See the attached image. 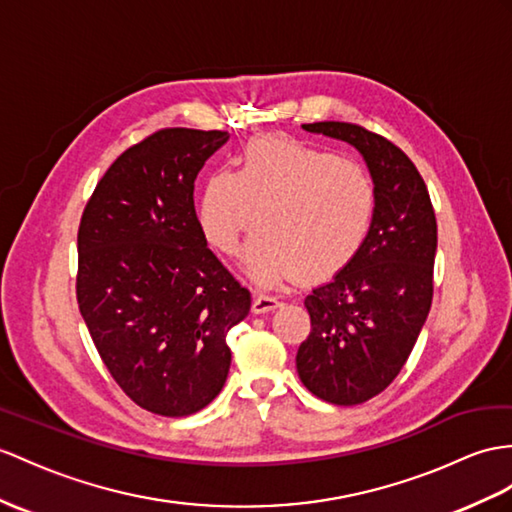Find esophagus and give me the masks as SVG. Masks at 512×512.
<instances>
[{"instance_id":"34e87169","label":"esophagus","mask_w":512,"mask_h":512,"mask_svg":"<svg viewBox=\"0 0 512 512\" xmlns=\"http://www.w3.org/2000/svg\"><path fill=\"white\" fill-rule=\"evenodd\" d=\"M280 304H282V299L278 295L256 293L254 302H252V310L256 315H263V313H269V310H276Z\"/></svg>"}]
</instances>
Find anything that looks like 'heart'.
I'll use <instances>...</instances> for the list:
<instances>
[{
  "label": "heart",
  "mask_w": 512,
  "mask_h": 512,
  "mask_svg": "<svg viewBox=\"0 0 512 512\" xmlns=\"http://www.w3.org/2000/svg\"><path fill=\"white\" fill-rule=\"evenodd\" d=\"M376 186L356 160L286 134L247 141L234 173L215 171L197 197V226L223 256L239 252L254 226L245 269L258 284L299 271L317 280L339 271L365 243L376 217Z\"/></svg>",
  "instance_id": "heart-1"
}]
</instances>
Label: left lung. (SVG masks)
Returning a JSON list of instances; mask_svg holds the SVG:
<instances>
[{"instance_id": "1", "label": "left lung", "mask_w": 512, "mask_h": 512, "mask_svg": "<svg viewBox=\"0 0 512 512\" xmlns=\"http://www.w3.org/2000/svg\"><path fill=\"white\" fill-rule=\"evenodd\" d=\"M304 130L354 145L376 186V217L365 243L304 299L310 334L295 358L310 393L336 406H356L397 378L426 323L436 217L421 173L389 139L347 121L304 123Z\"/></svg>"}]
</instances>
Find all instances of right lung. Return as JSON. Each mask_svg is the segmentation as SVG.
Wrapping results in <instances>:
<instances>
[{
  "label": "right lung",
  "instance_id": "add662e5",
  "mask_svg": "<svg viewBox=\"0 0 512 512\" xmlns=\"http://www.w3.org/2000/svg\"><path fill=\"white\" fill-rule=\"evenodd\" d=\"M223 130L165 128L128 147L80 219L76 295L106 369L130 400L186 417L230 371L226 336L252 306L206 247L193 189Z\"/></svg>",
  "mask_w": 512,
  "mask_h": 512
}]
</instances>
